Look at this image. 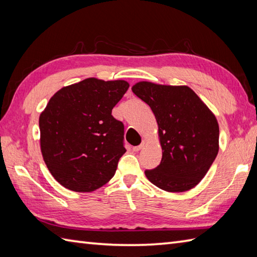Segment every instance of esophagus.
<instances>
[{
    "mask_svg": "<svg viewBox=\"0 0 257 257\" xmlns=\"http://www.w3.org/2000/svg\"><path fill=\"white\" fill-rule=\"evenodd\" d=\"M145 144H146V141L145 140H143V143H141L139 146H136V147H134V151H139V150H141L143 149V147L145 146Z\"/></svg>",
    "mask_w": 257,
    "mask_h": 257,
    "instance_id": "obj_1",
    "label": "esophagus"
}]
</instances>
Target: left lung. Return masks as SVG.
<instances>
[{
	"mask_svg": "<svg viewBox=\"0 0 257 257\" xmlns=\"http://www.w3.org/2000/svg\"><path fill=\"white\" fill-rule=\"evenodd\" d=\"M132 89L155 113L162 148L160 165L146 170V177L168 192L194 188L219 152L220 130L214 113L188 86L139 81Z\"/></svg>",
	"mask_w": 257,
	"mask_h": 257,
	"instance_id": "obj_1",
	"label": "left lung"
}]
</instances>
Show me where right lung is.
<instances>
[{"instance_id":"obj_1","label":"right lung","mask_w":257,"mask_h":257,"mask_svg":"<svg viewBox=\"0 0 257 257\" xmlns=\"http://www.w3.org/2000/svg\"><path fill=\"white\" fill-rule=\"evenodd\" d=\"M125 80L87 78L63 87L40 116L41 151L58 183L75 192L105 185L125 152L123 123L112 108L128 90Z\"/></svg>"}]
</instances>
